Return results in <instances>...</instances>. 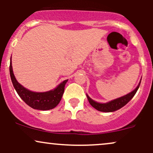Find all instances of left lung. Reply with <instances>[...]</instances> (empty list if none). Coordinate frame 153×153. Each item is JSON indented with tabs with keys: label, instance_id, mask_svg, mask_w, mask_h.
Returning a JSON list of instances; mask_svg holds the SVG:
<instances>
[{
	"label": "left lung",
	"instance_id": "left-lung-1",
	"mask_svg": "<svg viewBox=\"0 0 153 153\" xmlns=\"http://www.w3.org/2000/svg\"><path fill=\"white\" fill-rule=\"evenodd\" d=\"M140 82H141V80H140V82H139L138 85L136 87V88L134 91L129 93L125 96H123L122 97H119L118 99H116L112 100V101H108L107 103H99L97 101H95L92 99H91L88 96V95L86 94L88 100L90 104L94 108H96V110L102 112H113L115 111L119 110V108H122L123 106H125L127 103L129 102L130 100L134 97L135 94L137 91L139 87H140Z\"/></svg>",
	"mask_w": 153,
	"mask_h": 153
}]
</instances>
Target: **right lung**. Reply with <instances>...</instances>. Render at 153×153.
<instances>
[{"label": "right lung", "mask_w": 153, "mask_h": 153, "mask_svg": "<svg viewBox=\"0 0 153 153\" xmlns=\"http://www.w3.org/2000/svg\"><path fill=\"white\" fill-rule=\"evenodd\" d=\"M9 71L12 83L17 94L26 104L34 109L42 111L52 109L57 106L61 101L65 91V85L68 80L62 81L53 90L46 92H34L28 90L17 81L13 72L11 57L10 60Z\"/></svg>", "instance_id": "right-lung-1"}]
</instances>
